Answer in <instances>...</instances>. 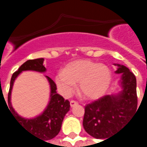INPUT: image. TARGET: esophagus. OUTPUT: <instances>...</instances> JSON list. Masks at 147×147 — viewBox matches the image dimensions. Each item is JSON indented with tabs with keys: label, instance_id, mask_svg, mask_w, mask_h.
Here are the masks:
<instances>
[{
	"label": "esophagus",
	"instance_id": "1",
	"mask_svg": "<svg viewBox=\"0 0 147 147\" xmlns=\"http://www.w3.org/2000/svg\"><path fill=\"white\" fill-rule=\"evenodd\" d=\"M78 105V102H76V101H71L70 102V105L71 107H74L75 105Z\"/></svg>",
	"mask_w": 147,
	"mask_h": 147
}]
</instances>
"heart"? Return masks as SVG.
<instances>
[{
    "label": "heart",
    "mask_w": 147,
    "mask_h": 147,
    "mask_svg": "<svg viewBox=\"0 0 147 147\" xmlns=\"http://www.w3.org/2000/svg\"><path fill=\"white\" fill-rule=\"evenodd\" d=\"M112 75L106 65L88 60H78L64 67L63 72L56 76L60 92L69 96L75 85L79 83V91L84 98L94 100L101 98L110 85Z\"/></svg>",
    "instance_id": "1"
}]
</instances>
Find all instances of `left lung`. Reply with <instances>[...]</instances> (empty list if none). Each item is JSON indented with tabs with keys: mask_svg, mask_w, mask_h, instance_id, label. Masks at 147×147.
Returning a JSON list of instances; mask_svg holds the SVG:
<instances>
[{
	"mask_svg": "<svg viewBox=\"0 0 147 147\" xmlns=\"http://www.w3.org/2000/svg\"><path fill=\"white\" fill-rule=\"evenodd\" d=\"M115 65L117 66L115 72L120 74V91L104 96L85 106L83 127L95 139H109L137 109L136 76L122 64Z\"/></svg>",
	"mask_w": 147,
	"mask_h": 147,
	"instance_id": "obj_1",
	"label": "left lung"
}]
</instances>
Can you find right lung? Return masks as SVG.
I'll return each instance as SVG.
<instances>
[{"instance_id": "add662e5", "label": "right lung", "mask_w": 147, "mask_h": 147, "mask_svg": "<svg viewBox=\"0 0 147 147\" xmlns=\"http://www.w3.org/2000/svg\"><path fill=\"white\" fill-rule=\"evenodd\" d=\"M44 58L29 60L19 67L18 71L13 73L10 82V88L8 95V108L11 111L15 120L20 126L27 130L28 132L33 134L35 137L45 141L53 139L58 135L61 128V124L64 116L70 109V102L57 93V86L49 77L46 76L50 86V98L47 107L42 114L34 118H24L12 108L11 103V94L12 86L16 79L24 71H34L38 72H45L46 68L43 65ZM8 106V105H7Z\"/></svg>"}]
</instances>
